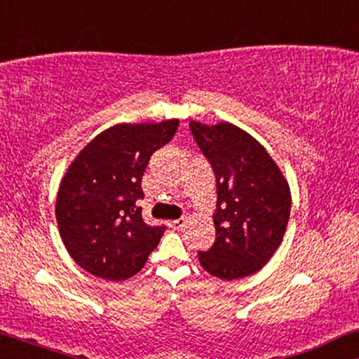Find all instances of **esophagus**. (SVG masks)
I'll use <instances>...</instances> for the list:
<instances>
[{
    "mask_svg": "<svg viewBox=\"0 0 359 359\" xmlns=\"http://www.w3.org/2000/svg\"><path fill=\"white\" fill-rule=\"evenodd\" d=\"M184 224H186V219L184 217H180V219H176V220H171L170 227L171 229H181V227H184Z\"/></svg>",
    "mask_w": 359,
    "mask_h": 359,
    "instance_id": "1",
    "label": "esophagus"
}]
</instances>
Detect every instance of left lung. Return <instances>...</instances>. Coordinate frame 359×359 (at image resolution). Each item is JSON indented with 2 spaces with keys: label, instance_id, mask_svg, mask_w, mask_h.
I'll return each instance as SVG.
<instances>
[{
  "label": "left lung",
  "instance_id": "obj_1",
  "mask_svg": "<svg viewBox=\"0 0 359 359\" xmlns=\"http://www.w3.org/2000/svg\"><path fill=\"white\" fill-rule=\"evenodd\" d=\"M189 129L217 181L215 242L198 253L201 266L225 281L250 276L283 242L291 215L287 180L264 147L240 127L191 121Z\"/></svg>",
  "mask_w": 359,
  "mask_h": 359
}]
</instances>
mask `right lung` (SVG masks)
<instances>
[{
    "label": "right lung",
    "mask_w": 359,
    "mask_h": 359,
    "mask_svg": "<svg viewBox=\"0 0 359 359\" xmlns=\"http://www.w3.org/2000/svg\"><path fill=\"white\" fill-rule=\"evenodd\" d=\"M180 121L117 124L97 134L68 166L55 215L63 245L93 276L122 281L144 268L165 232L142 219V176Z\"/></svg>",
    "instance_id": "1"
}]
</instances>
